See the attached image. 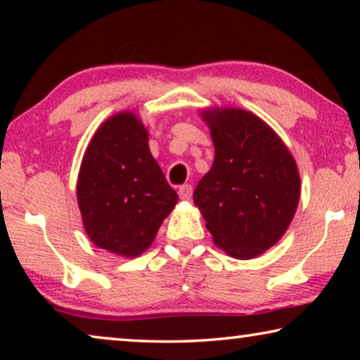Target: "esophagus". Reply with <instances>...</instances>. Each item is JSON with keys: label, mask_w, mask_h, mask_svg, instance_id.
Returning <instances> with one entry per match:
<instances>
[{"label": "esophagus", "mask_w": 360, "mask_h": 360, "mask_svg": "<svg viewBox=\"0 0 360 360\" xmlns=\"http://www.w3.org/2000/svg\"><path fill=\"white\" fill-rule=\"evenodd\" d=\"M178 195H179L181 200H191V197H192V186L191 184L181 186L178 188Z\"/></svg>", "instance_id": "esophagus-1"}]
</instances>
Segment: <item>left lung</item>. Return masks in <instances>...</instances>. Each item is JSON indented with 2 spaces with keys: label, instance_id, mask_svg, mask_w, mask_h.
Wrapping results in <instances>:
<instances>
[{
  "label": "left lung",
  "instance_id": "8db88e82",
  "mask_svg": "<svg viewBox=\"0 0 360 360\" xmlns=\"http://www.w3.org/2000/svg\"><path fill=\"white\" fill-rule=\"evenodd\" d=\"M214 163L195 187L216 245L252 259L281 238L295 214L300 178L294 157L264 120L243 109L203 112Z\"/></svg>",
  "mask_w": 360,
  "mask_h": 360
}]
</instances>
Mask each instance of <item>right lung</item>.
Here are the masks:
<instances>
[{
	"instance_id": "1",
	"label": "right lung",
	"mask_w": 360,
	"mask_h": 360,
	"mask_svg": "<svg viewBox=\"0 0 360 360\" xmlns=\"http://www.w3.org/2000/svg\"><path fill=\"white\" fill-rule=\"evenodd\" d=\"M178 202L150 155L148 131L130 112L103 124L85 150L77 181L84 227L96 246L136 257Z\"/></svg>"
}]
</instances>
